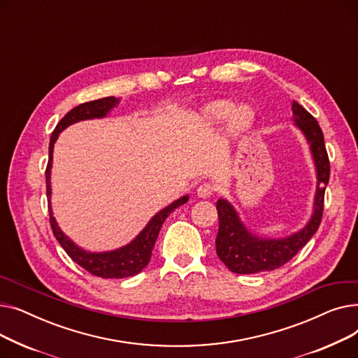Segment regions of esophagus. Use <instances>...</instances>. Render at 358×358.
<instances>
[{
	"label": "esophagus",
	"mask_w": 358,
	"mask_h": 358,
	"mask_svg": "<svg viewBox=\"0 0 358 358\" xmlns=\"http://www.w3.org/2000/svg\"><path fill=\"white\" fill-rule=\"evenodd\" d=\"M215 193V185L212 182H203L199 185L197 196L201 199H208Z\"/></svg>",
	"instance_id": "1"
}]
</instances>
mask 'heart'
I'll return each instance as SVG.
<instances>
[{
  "instance_id": "1",
  "label": "heart",
  "mask_w": 358,
  "mask_h": 358,
  "mask_svg": "<svg viewBox=\"0 0 358 358\" xmlns=\"http://www.w3.org/2000/svg\"><path fill=\"white\" fill-rule=\"evenodd\" d=\"M229 110H231V103L224 100L213 101L206 107L208 115L216 120L227 116ZM251 122H252V111L248 107L245 106L235 107L229 116V130L234 131V134H239V131L247 130L251 126Z\"/></svg>"
}]
</instances>
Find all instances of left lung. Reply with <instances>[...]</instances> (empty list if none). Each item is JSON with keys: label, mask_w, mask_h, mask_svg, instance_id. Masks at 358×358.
Returning a JSON list of instances; mask_svg holds the SVG:
<instances>
[{"label": "left lung", "mask_w": 358, "mask_h": 358, "mask_svg": "<svg viewBox=\"0 0 358 358\" xmlns=\"http://www.w3.org/2000/svg\"><path fill=\"white\" fill-rule=\"evenodd\" d=\"M292 110L294 124L303 131L310 145V152L316 166L317 185L312 217L303 229L290 236L281 239L259 238L245 228L229 201L219 199L216 203L219 215L216 254L232 273L254 274L259 271H271L285 266L306 245L321 224L325 189L331 171L324 134L316 119L299 103L293 101Z\"/></svg>", "instance_id": "8db88e82"}]
</instances>
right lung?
I'll return each instance as SVG.
<instances>
[{
  "mask_svg": "<svg viewBox=\"0 0 358 358\" xmlns=\"http://www.w3.org/2000/svg\"><path fill=\"white\" fill-rule=\"evenodd\" d=\"M119 104V99L116 97H106L100 100H94L88 103H83L77 107H73L71 111H68L65 117L56 124L55 130L52 131L50 143H49V161L46 166V194L49 201V216H50V227L55 238L58 239L61 247L65 250V252L71 257L72 261L77 262L80 267L87 270L90 274L97 275L101 278H124L135 275L141 273L150 259L152 255V248L157 242L158 234L161 231L162 223L173 213L181 204L187 203L189 196H182L181 199L176 200L165 209L158 212L149 223L145 227V229L127 245L107 252H88L83 248H80L61 231V228L56 223L52 209H50V168H52V158H53V146L56 139H58L59 134L66 129L69 124H73L81 120L88 119H101L106 117L107 113Z\"/></svg>",
  "mask_w": 358,
  "mask_h": 358,
  "instance_id": "1",
  "label": "right lung"
}]
</instances>
